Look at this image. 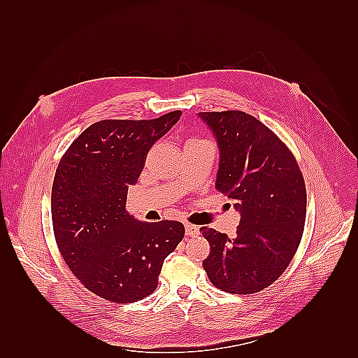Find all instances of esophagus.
Masks as SVG:
<instances>
[{"mask_svg":"<svg viewBox=\"0 0 358 358\" xmlns=\"http://www.w3.org/2000/svg\"><path fill=\"white\" fill-rule=\"evenodd\" d=\"M186 235L187 237H196V235H200V227L195 226V224H186Z\"/></svg>","mask_w":358,"mask_h":358,"instance_id":"obj_1","label":"esophagus"}]
</instances>
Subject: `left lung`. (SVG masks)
Returning <instances> with one entry per match:
<instances>
[{
	"mask_svg": "<svg viewBox=\"0 0 358 358\" xmlns=\"http://www.w3.org/2000/svg\"><path fill=\"white\" fill-rule=\"evenodd\" d=\"M199 117L220 148L215 189L235 200L241 214L235 238L201 227L210 245L203 269L224 292H260L299 249L306 220L305 178L292 152L260 120L241 110Z\"/></svg>",
	"mask_w": 358,
	"mask_h": 358,
	"instance_id": "1",
	"label": "left lung"
}]
</instances>
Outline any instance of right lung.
<instances>
[{
  "mask_svg": "<svg viewBox=\"0 0 358 358\" xmlns=\"http://www.w3.org/2000/svg\"><path fill=\"white\" fill-rule=\"evenodd\" d=\"M181 117L101 120L64 152L52 185L55 241L72 273L112 303H134L158 286L164 258L185 237L180 222L143 223L126 210L154 146Z\"/></svg>",
  "mask_w": 358,
  "mask_h": 358,
  "instance_id": "add662e5",
  "label": "right lung"
}]
</instances>
